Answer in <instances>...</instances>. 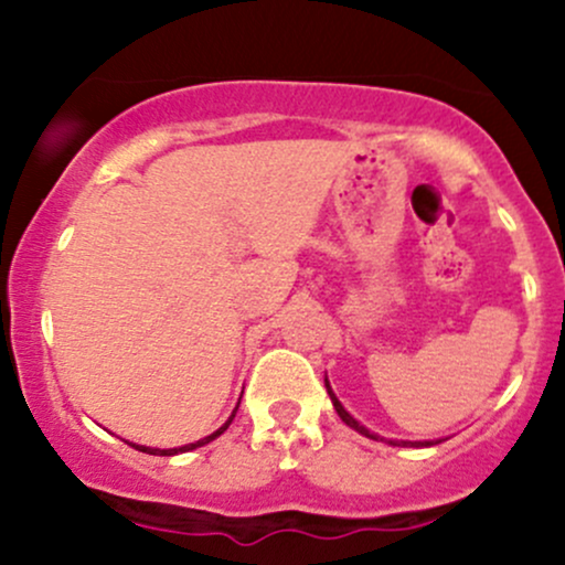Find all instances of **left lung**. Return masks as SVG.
Listing matches in <instances>:
<instances>
[{"mask_svg":"<svg viewBox=\"0 0 565 565\" xmlns=\"http://www.w3.org/2000/svg\"><path fill=\"white\" fill-rule=\"evenodd\" d=\"M327 393H329V398H332V404H334V412L340 414V419H342V423H345L348 427H353V430H359L361 436H366V438H374V440H377V436H374V433H369L364 425H359V423H355V419L350 417V414L345 412V408H342L340 401H337V395L332 393V387H329V382H327Z\"/></svg>","mask_w":565,"mask_h":565,"instance_id":"left-lung-1","label":"left lung"}]
</instances>
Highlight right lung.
I'll return each mask as SVG.
<instances>
[{"instance_id":"right-lung-1","label":"right lung","mask_w":565,"mask_h":565,"mask_svg":"<svg viewBox=\"0 0 565 565\" xmlns=\"http://www.w3.org/2000/svg\"><path fill=\"white\" fill-rule=\"evenodd\" d=\"M238 404H242V401H238ZM236 412H238V406H236ZM236 412L231 414V419H228V423H225L223 427H220L217 433H212V436H206V438L196 440V444L180 446V449H148V446H135V449H138V451H148V454H159V457H172V454H180V451H191V449H196V446H204V444H210V440H215V438L220 436V433H225V430H228V425L233 423V417H236Z\"/></svg>"}]
</instances>
